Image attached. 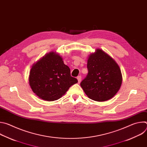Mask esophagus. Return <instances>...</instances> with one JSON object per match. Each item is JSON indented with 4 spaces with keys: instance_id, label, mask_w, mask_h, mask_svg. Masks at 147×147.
<instances>
[{
    "instance_id": "esophagus-1",
    "label": "esophagus",
    "mask_w": 147,
    "mask_h": 147,
    "mask_svg": "<svg viewBox=\"0 0 147 147\" xmlns=\"http://www.w3.org/2000/svg\"><path fill=\"white\" fill-rule=\"evenodd\" d=\"M77 80H78V82L80 83L81 82V76H78L77 77Z\"/></svg>"
}]
</instances>
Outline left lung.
Listing matches in <instances>:
<instances>
[{"mask_svg":"<svg viewBox=\"0 0 147 147\" xmlns=\"http://www.w3.org/2000/svg\"><path fill=\"white\" fill-rule=\"evenodd\" d=\"M88 73L80 84L89 98L102 102L113 98L122 83L120 69L115 60L102 49H97L87 60Z\"/></svg>","mask_w":147,"mask_h":147,"instance_id":"8db88e82","label":"left lung"}]
</instances>
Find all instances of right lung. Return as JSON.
<instances>
[{"mask_svg":"<svg viewBox=\"0 0 147 147\" xmlns=\"http://www.w3.org/2000/svg\"><path fill=\"white\" fill-rule=\"evenodd\" d=\"M77 82V79L71 76L70 69L61 57L54 52L34 63L30 72L29 84L32 91L48 101L59 99Z\"/></svg>","mask_w":147,"mask_h":147,"instance_id":"1","label":"right lung"}]
</instances>
